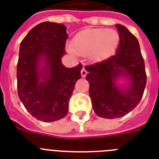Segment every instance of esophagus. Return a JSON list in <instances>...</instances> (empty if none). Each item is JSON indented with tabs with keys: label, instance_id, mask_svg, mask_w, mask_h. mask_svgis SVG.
<instances>
[{
	"label": "esophagus",
	"instance_id": "1",
	"mask_svg": "<svg viewBox=\"0 0 159 159\" xmlns=\"http://www.w3.org/2000/svg\"><path fill=\"white\" fill-rule=\"evenodd\" d=\"M87 70L85 69L84 67H83V68H82V69L81 70V75H82V77H86V76H87Z\"/></svg>",
	"mask_w": 159,
	"mask_h": 159
}]
</instances>
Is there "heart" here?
Here are the masks:
<instances>
[{
  "label": "heart",
  "mask_w": 159,
  "mask_h": 159,
  "mask_svg": "<svg viewBox=\"0 0 159 159\" xmlns=\"http://www.w3.org/2000/svg\"><path fill=\"white\" fill-rule=\"evenodd\" d=\"M119 39V34L112 29H88L75 37L72 47L77 54L90 53L92 59L101 60L113 53ZM70 51H72L71 48Z\"/></svg>",
  "instance_id": "1"
}]
</instances>
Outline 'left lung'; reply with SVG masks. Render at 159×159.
Listing matches in <instances>:
<instances>
[{"mask_svg": "<svg viewBox=\"0 0 159 159\" xmlns=\"http://www.w3.org/2000/svg\"><path fill=\"white\" fill-rule=\"evenodd\" d=\"M116 26L120 36L116 54L85 67L93 110L106 119L120 118L133 111L142 99L147 82L138 39L124 25ZM120 80L126 82L121 84Z\"/></svg>", "mask_w": 159, "mask_h": 159, "instance_id": "obj_1", "label": "left lung"}]
</instances>
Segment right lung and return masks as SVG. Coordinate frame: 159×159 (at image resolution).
Instances as JSON below:
<instances>
[{
  "label": "right lung",
  "mask_w": 159,
  "mask_h": 159,
  "mask_svg": "<svg viewBox=\"0 0 159 159\" xmlns=\"http://www.w3.org/2000/svg\"><path fill=\"white\" fill-rule=\"evenodd\" d=\"M62 24L43 22L21 41L17 63L20 100L37 120L53 122L66 116L75 83L81 78V63L66 67L62 63L67 39Z\"/></svg>",
  "instance_id": "1"
}]
</instances>
